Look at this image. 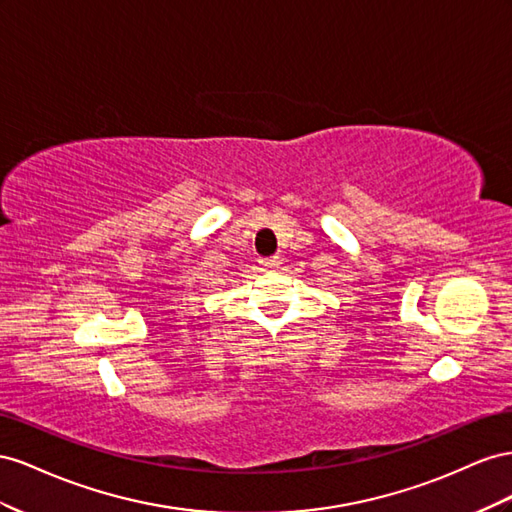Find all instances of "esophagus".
<instances>
[{
  "label": "esophagus",
  "instance_id": "1",
  "mask_svg": "<svg viewBox=\"0 0 512 512\" xmlns=\"http://www.w3.org/2000/svg\"><path fill=\"white\" fill-rule=\"evenodd\" d=\"M259 264H261V268H266V270H276L281 266V257L279 255L264 257V259H259Z\"/></svg>",
  "mask_w": 512,
  "mask_h": 512
}]
</instances>
